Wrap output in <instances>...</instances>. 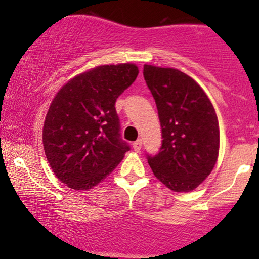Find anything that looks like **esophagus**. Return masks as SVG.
I'll return each mask as SVG.
<instances>
[{
  "instance_id": "1",
  "label": "esophagus",
  "mask_w": 259,
  "mask_h": 259,
  "mask_svg": "<svg viewBox=\"0 0 259 259\" xmlns=\"http://www.w3.org/2000/svg\"><path fill=\"white\" fill-rule=\"evenodd\" d=\"M141 145H142L141 140H136V141L134 142V144H133V148H134V151H136V152H139V151L141 150Z\"/></svg>"
}]
</instances>
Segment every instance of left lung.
Returning <instances> with one entry per match:
<instances>
[{
	"label": "left lung",
	"instance_id": "8db88e82",
	"mask_svg": "<svg viewBox=\"0 0 259 259\" xmlns=\"http://www.w3.org/2000/svg\"><path fill=\"white\" fill-rule=\"evenodd\" d=\"M145 81L156 101L162 146L147 154L154 177L175 192L195 190L214 168L219 124L201 86L174 68L144 65Z\"/></svg>",
	"mask_w": 259,
	"mask_h": 259
}]
</instances>
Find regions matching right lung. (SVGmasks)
<instances>
[{"label":"right lung","instance_id":"right-lung-1","mask_svg":"<svg viewBox=\"0 0 259 259\" xmlns=\"http://www.w3.org/2000/svg\"><path fill=\"white\" fill-rule=\"evenodd\" d=\"M135 64L100 65L68 81L45 119L42 142L53 173L74 190L101 183L130 150L115 101L135 81Z\"/></svg>","mask_w":259,"mask_h":259}]
</instances>
